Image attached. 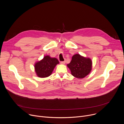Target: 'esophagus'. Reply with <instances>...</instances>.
Segmentation results:
<instances>
[{"instance_id":"1","label":"esophagus","mask_w":124,"mask_h":124,"mask_svg":"<svg viewBox=\"0 0 124 124\" xmlns=\"http://www.w3.org/2000/svg\"><path fill=\"white\" fill-rule=\"evenodd\" d=\"M65 63H66V62H65V61H61L60 63L62 65H64V64H65Z\"/></svg>"}]
</instances>
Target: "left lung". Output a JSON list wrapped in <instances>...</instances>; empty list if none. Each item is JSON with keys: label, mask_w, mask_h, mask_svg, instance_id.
<instances>
[{"label": "left lung", "mask_w": 124, "mask_h": 124, "mask_svg": "<svg viewBox=\"0 0 124 124\" xmlns=\"http://www.w3.org/2000/svg\"><path fill=\"white\" fill-rule=\"evenodd\" d=\"M93 62L91 58L76 54L72 56L70 62L67 64L71 74L78 79L88 75L92 70Z\"/></svg>", "instance_id": "left-lung-1"}]
</instances>
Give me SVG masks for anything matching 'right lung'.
I'll list each match as a JSON object with an SVG mask.
<instances>
[{"label": "right lung", "instance_id": "right-lung-1", "mask_svg": "<svg viewBox=\"0 0 124 124\" xmlns=\"http://www.w3.org/2000/svg\"><path fill=\"white\" fill-rule=\"evenodd\" d=\"M59 64L57 59L46 55L40 61L34 64V70L37 76L40 78H45L50 76L55 66Z\"/></svg>", "mask_w": 124, "mask_h": 124}]
</instances>
